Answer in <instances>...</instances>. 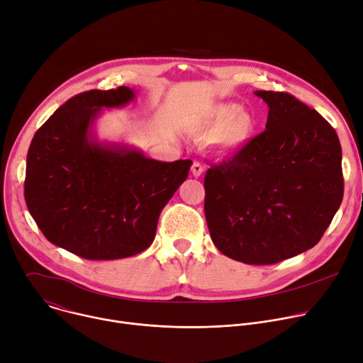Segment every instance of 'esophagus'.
<instances>
[{
    "label": "esophagus",
    "instance_id": "34e87169",
    "mask_svg": "<svg viewBox=\"0 0 363 363\" xmlns=\"http://www.w3.org/2000/svg\"><path fill=\"white\" fill-rule=\"evenodd\" d=\"M202 173H203V167H202V164H201V162H198V161H194V162H193V165H191V174H193L194 177H201V176H202Z\"/></svg>",
    "mask_w": 363,
    "mask_h": 363
}]
</instances>
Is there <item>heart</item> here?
Here are the masks:
<instances>
[{"instance_id": "1", "label": "heart", "mask_w": 363, "mask_h": 363, "mask_svg": "<svg viewBox=\"0 0 363 363\" xmlns=\"http://www.w3.org/2000/svg\"><path fill=\"white\" fill-rule=\"evenodd\" d=\"M259 119L252 108L235 101H220L209 106L201 121L205 135L212 136V150L219 155H230L242 150L255 136Z\"/></svg>"}]
</instances>
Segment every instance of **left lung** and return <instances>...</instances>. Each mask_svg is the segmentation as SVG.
Returning <instances> with one entry per match:
<instances>
[{
    "label": "left lung",
    "mask_w": 363,
    "mask_h": 363,
    "mask_svg": "<svg viewBox=\"0 0 363 363\" xmlns=\"http://www.w3.org/2000/svg\"><path fill=\"white\" fill-rule=\"evenodd\" d=\"M266 129L205 176V216L222 255L273 264L313 248L343 199L342 147L330 123L294 96L255 91Z\"/></svg>",
    "instance_id": "left-lung-1"
}]
</instances>
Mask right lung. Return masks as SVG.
<instances>
[{
  "label": "right lung",
  "instance_id": "add662e5",
  "mask_svg": "<svg viewBox=\"0 0 363 363\" xmlns=\"http://www.w3.org/2000/svg\"><path fill=\"white\" fill-rule=\"evenodd\" d=\"M129 87L69 99L35 133L24 199L52 244L82 259L115 260L147 250L158 218L187 179L191 161L148 158L123 143L100 141L103 108L125 107Z\"/></svg>",
  "mask_w": 363,
  "mask_h": 363
}]
</instances>
